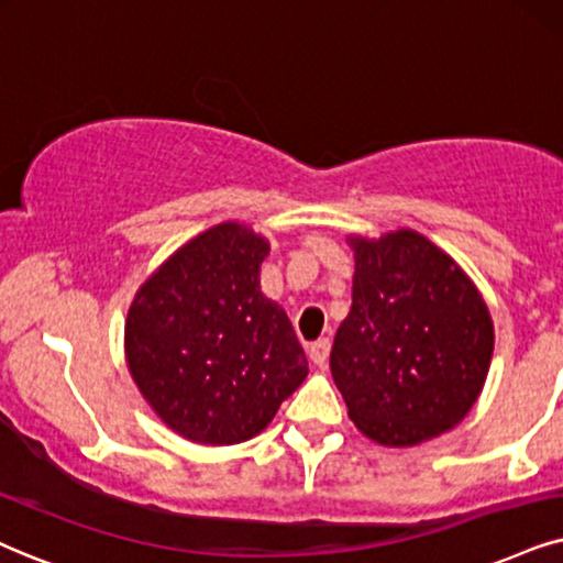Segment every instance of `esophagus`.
<instances>
[{
	"instance_id": "obj_1",
	"label": "esophagus",
	"mask_w": 563,
	"mask_h": 563,
	"mask_svg": "<svg viewBox=\"0 0 563 563\" xmlns=\"http://www.w3.org/2000/svg\"><path fill=\"white\" fill-rule=\"evenodd\" d=\"M330 347H332V343H330V340H327V338L314 340V343L309 345V358L314 361V364H317L319 368H324L327 358H330Z\"/></svg>"
}]
</instances>
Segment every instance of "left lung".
<instances>
[{
    "label": "left lung",
    "mask_w": 563,
    "mask_h": 563,
    "mask_svg": "<svg viewBox=\"0 0 563 563\" xmlns=\"http://www.w3.org/2000/svg\"><path fill=\"white\" fill-rule=\"evenodd\" d=\"M347 244L353 306L334 334L332 379L364 437L416 446L454 429L478 400L494 355L488 306L418 231Z\"/></svg>",
    "instance_id": "8db88e82"
}]
</instances>
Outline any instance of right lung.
<instances>
[{"label":"right lung","mask_w":563,"mask_h":563,"mask_svg":"<svg viewBox=\"0 0 563 563\" xmlns=\"http://www.w3.org/2000/svg\"><path fill=\"white\" fill-rule=\"evenodd\" d=\"M267 254L265 236L229 220L187 241L134 294L126 366L155 416L197 444L257 437L309 374L286 311L260 290Z\"/></svg>","instance_id":"obj_1"}]
</instances>
